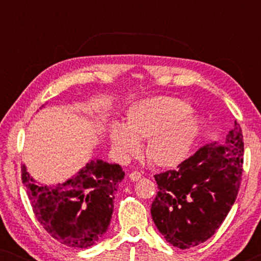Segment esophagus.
I'll use <instances>...</instances> for the list:
<instances>
[{"label":"esophagus","mask_w":261,"mask_h":261,"mask_svg":"<svg viewBox=\"0 0 261 261\" xmlns=\"http://www.w3.org/2000/svg\"><path fill=\"white\" fill-rule=\"evenodd\" d=\"M128 177H129L133 181H137L141 178V173L139 172V171H133V172H130L129 174H128Z\"/></svg>","instance_id":"esophagus-1"}]
</instances>
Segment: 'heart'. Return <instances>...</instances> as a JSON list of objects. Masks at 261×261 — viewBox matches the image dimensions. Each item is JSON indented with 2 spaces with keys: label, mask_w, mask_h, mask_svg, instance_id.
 <instances>
[{
  "label": "heart",
  "mask_w": 261,
  "mask_h": 261,
  "mask_svg": "<svg viewBox=\"0 0 261 261\" xmlns=\"http://www.w3.org/2000/svg\"><path fill=\"white\" fill-rule=\"evenodd\" d=\"M198 130V122L188 103L173 97H154L135 103L127 110L124 124L110 129L114 151L128 159L139 151V141L147 140L148 159L167 166L180 162Z\"/></svg>",
  "instance_id": "1"
}]
</instances>
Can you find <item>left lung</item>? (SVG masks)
I'll return each mask as SVG.
<instances>
[{"label":"left lung","mask_w":261,"mask_h":261,"mask_svg":"<svg viewBox=\"0 0 261 261\" xmlns=\"http://www.w3.org/2000/svg\"><path fill=\"white\" fill-rule=\"evenodd\" d=\"M242 164V130L235 121L224 141L203 146L176 170L155 174L159 191L151 214L166 241L185 249L215 234L237 199Z\"/></svg>","instance_id":"8db88e82"}]
</instances>
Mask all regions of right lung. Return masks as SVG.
Segmentation results:
<instances>
[{"label":"right lung","mask_w":261,"mask_h":261,"mask_svg":"<svg viewBox=\"0 0 261 261\" xmlns=\"http://www.w3.org/2000/svg\"><path fill=\"white\" fill-rule=\"evenodd\" d=\"M123 178L119 164L96 159L63 184L42 187L21 166V179L37 220L53 239L74 248L95 245L108 229L114 194Z\"/></svg>","instance_id":"right-lung-1"}]
</instances>
